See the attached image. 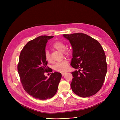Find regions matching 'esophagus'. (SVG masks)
Segmentation results:
<instances>
[{"label":"esophagus","instance_id":"esophagus-1","mask_svg":"<svg viewBox=\"0 0 120 120\" xmlns=\"http://www.w3.org/2000/svg\"><path fill=\"white\" fill-rule=\"evenodd\" d=\"M66 73V72H63V73H62V75L63 76H64Z\"/></svg>","mask_w":120,"mask_h":120}]
</instances>
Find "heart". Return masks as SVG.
I'll list each match as a JSON object with an SVG mask.
<instances>
[{
  "mask_svg": "<svg viewBox=\"0 0 120 120\" xmlns=\"http://www.w3.org/2000/svg\"><path fill=\"white\" fill-rule=\"evenodd\" d=\"M53 47L55 49H57L60 52H63L64 55L66 56H70L71 54V52L70 51V50L68 49H65L66 47L65 44L63 42H61V41L55 42L53 44ZM45 57L46 60L48 62H50L52 61V59H51V58H50L49 53L48 51H47V50H46L45 52ZM68 65V61L66 60H65L62 61L61 62L57 63L55 64V65L53 67V68L57 71L60 72H64L67 70Z\"/></svg>",
  "mask_w": 120,
  "mask_h": 120,
  "instance_id": "obj_1",
  "label": "heart"
}]
</instances>
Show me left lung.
Instances as JSON below:
<instances>
[{"label": "left lung", "mask_w": 120, "mask_h": 120, "mask_svg": "<svg viewBox=\"0 0 120 120\" xmlns=\"http://www.w3.org/2000/svg\"><path fill=\"white\" fill-rule=\"evenodd\" d=\"M63 36L70 41L72 48L71 65L79 69L71 73L72 90L83 98L94 95L101 89L108 68L102 47L96 40L84 34Z\"/></svg>", "instance_id": "8db88e82"}]
</instances>
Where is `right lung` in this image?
<instances>
[{
  "mask_svg": "<svg viewBox=\"0 0 120 120\" xmlns=\"http://www.w3.org/2000/svg\"><path fill=\"white\" fill-rule=\"evenodd\" d=\"M52 36L42 35L29 41L22 49L17 70L24 90L40 100L52 98L58 90L61 73H52L49 78L45 72H52L47 67L45 57L46 46Z\"/></svg>",
  "mask_w": 120,
  "mask_h": 120,
  "instance_id": "obj_1",
  "label": "right lung"
}]
</instances>
